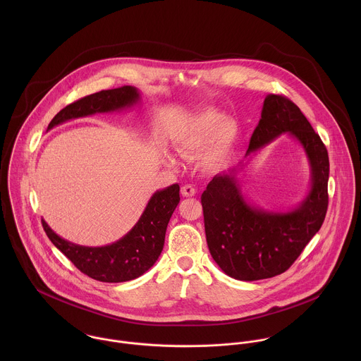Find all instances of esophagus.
I'll return each mask as SVG.
<instances>
[{
  "label": "esophagus",
  "mask_w": 361,
  "mask_h": 361,
  "mask_svg": "<svg viewBox=\"0 0 361 361\" xmlns=\"http://www.w3.org/2000/svg\"><path fill=\"white\" fill-rule=\"evenodd\" d=\"M180 193H182V196H185V197H193V196L196 195V189H195V186H192V185H185V186H182Z\"/></svg>",
  "instance_id": "34e87169"
}]
</instances>
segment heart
Wrapping results in <instances>:
<instances>
[{
	"label": "heart",
	"instance_id": "1",
	"mask_svg": "<svg viewBox=\"0 0 361 361\" xmlns=\"http://www.w3.org/2000/svg\"><path fill=\"white\" fill-rule=\"evenodd\" d=\"M238 140V129L232 121L216 112H204L189 121L176 139V150L182 157L209 153V161H224L232 153ZM169 166H178L173 155H164Z\"/></svg>",
	"mask_w": 361,
	"mask_h": 361
}]
</instances>
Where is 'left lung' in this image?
<instances>
[{"mask_svg":"<svg viewBox=\"0 0 361 361\" xmlns=\"http://www.w3.org/2000/svg\"><path fill=\"white\" fill-rule=\"evenodd\" d=\"M288 133L304 149L310 166L305 199L288 210H265L241 193L238 173L264 147ZM328 152L300 108L269 94L245 159L218 173L202 195L207 245L231 278L258 281L285 272L319 231L328 207Z\"/></svg>","mask_w":361,"mask_h":361,"instance_id":"left-lung-1","label":"left lung"}]
</instances>
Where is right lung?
I'll return each mask as SVG.
<instances>
[{"label": "right lung", "mask_w": 361, "mask_h": 361, "mask_svg": "<svg viewBox=\"0 0 361 361\" xmlns=\"http://www.w3.org/2000/svg\"><path fill=\"white\" fill-rule=\"evenodd\" d=\"M140 92L133 86L90 94L61 109L52 118L47 130L71 119L132 108L140 103ZM179 202L178 183L157 190L139 221L125 236L99 247L72 243L56 235L44 219L42 222L52 245L83 274L102 282H126L139 278L154 265L164 247L168 222Z\"/></svg>", "instance_id": "obj_1"}]
</instances>
